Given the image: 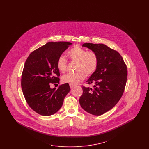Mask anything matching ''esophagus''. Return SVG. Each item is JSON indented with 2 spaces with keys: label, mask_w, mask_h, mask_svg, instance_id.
<instances>
[{
  "label": "esophagus",
  "mask_w": 149,
  "mask_h": 149,
  "mask_svg": "<svg viewBox=\"0 0 149 149\" xmlns=\"http://www.w3.org/2000/svg\"><path fill=\"white\" fill-rule=\"evenodd\" d=\"M69 85H70V88L71 89H72L73 88H74L75 86V85H74V84H69Z\"/></svg>",
  "instance_id": "obj_1"
}]
</instances>
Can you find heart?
<instances>
[{"mask_svg": "<svg viewBox=\"0 0 149 149\" xmlns=\"http://www.w3.org/2000/svg\"><path fill=\"white\" fill-rule=\"evenodd\" d=\"M71 61L77 63L76 72L68 73L62 77L65 83L76 84L83 80L86 75L91 76L97 71L99 65V57L93 51H88L80 46H75L68 52ZM57 68L59 71L64 73L67 70V60L63 56L57 58Z\"/></svg>", "mask_w": 149, "mask_h": 149, "instance_id": "obj_1", "label": "heart"}]
</instances>
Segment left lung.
Listing matches in <instances>:
<instances>
[{
  "label": "left lung",
  "instance_id": "left-lung-1",
  "mask_svg": "<svg viewBox=\"0 0 149 149\" xmlns=\"http://www.w3.org/2000/svg\"><path fill=\"white\" fill-rule=\"evenodd\" d=\"M83 46L95 52L99 57L97 71L87 80L93 88L82 85L79 99L86 112L95 116L106 113L122 97L127 78V68L122 57L116 50L102 43H85Z\"/></svg>",
  "mask_w": 149,
  "mask_h": 149
}]
</instances>
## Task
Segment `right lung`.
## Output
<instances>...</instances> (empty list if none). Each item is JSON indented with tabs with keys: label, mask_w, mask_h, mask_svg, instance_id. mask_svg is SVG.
<instances>
[{
	"label": "right lung",
	"mask_w": 149,
	"mask_h": 149,
	"mask_svg": "<svg viewBox=\"0 0 149 149\" xmlns=\"http://www.w3.org/2000/svg\"><path fill=\"white\" fill-rule=\"evenodd\" d=\"M71 44L64 41L47 43L32 51L25 62L22 74V92L29 106L38 114L48 116L56 113L70 91L68 83L57 89H51L50 85L58 84L57 60Z\"/></svg>",
	"instance_id": "1"
}]
</instances>
